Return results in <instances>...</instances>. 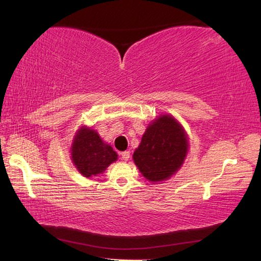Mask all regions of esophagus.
Segmentation results:
<instances>
[{"instance_id":"1","label":"esophagus","mask_w":261,"mask_h":261,"mask_svg":"<svg viewBox=\"0 0 261 261\" xmlns=\"http://www.w3.org/2000/svg\"><path fill=\"white\" fill-rule=\"evenodd\" d=\"M120 156H121L122 160L126 162V160H129V158H130V152L129 151H123V152L120 153Z\"/></svg>"}]
</instances>
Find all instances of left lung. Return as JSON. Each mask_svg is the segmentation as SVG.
I'll use <instances>...</instances> for the list:
<instances>
[{"mask_svg":"<svg viewBox=\"0 0 261 261\" xmlns=\"http://www.w3.org/2000/svg\"><path fill=\"white\" fill-rule=\"evenodd\" d=\"M185 130L171 115H160L148 125L134 162L140 173L152 182L168 179L184 163L188 151Z\"/></svg>","mask_w":261,"mask_h":261,"instance_id":"obj_1","label":"left lung"}]
</instances>
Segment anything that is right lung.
Masks as SVG:
<instances>
[{
	"label": "right lung",
	"instance_id": "add662e5",
	"mask_svg": "<svg viewBox=\"0 0 261 261\" xmlns=\"http://www.w3.org/2000/svg\"><path fill=\"white\" fill-rule=\"evenodd\" d=\"M70 151L71 162L87 178L102 174L118 159L113 148L105 143L95 130L87 126H82L76 132Z\"/></svg>",
	"mask_w": 261,
	"mask_h": 261
}]
</instances>
